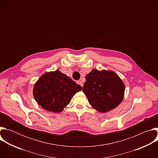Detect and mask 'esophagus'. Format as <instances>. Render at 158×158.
Returning <instances> with one entry per match:
<instances>
[{"mask_svg": "<svg viewBox=\"0 0 158 158\" xmlns=\"http://www.w3.org/2000/svg\"><path fill=\"white\" fill-rule=\"evenodd\" d=\"M77 84H79V85H80L81 86H82V87H83V84L80 81H77Z\"/></svg>", "mask_w": 158, "mask_h": 158, "instance_id": "esophagus-1", "label": "esophagus"}]
</instances>
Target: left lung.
<instances>
[{"label":"left lung","instance_id":"left-lung-1","mask_svg":"<svg viewBox=\"0 0 158 158\" xmlns=\"http://www.w3.org/2000/svg\"><path fill=\"white\" fill-rule=\"evenodd\" d=\"M85 80L82 91L89 104L101 113L115 109L122 102L125 85L116 73L93 69Z\"/></svg>","mask_w":158,"mask_h":158}]
</instances>
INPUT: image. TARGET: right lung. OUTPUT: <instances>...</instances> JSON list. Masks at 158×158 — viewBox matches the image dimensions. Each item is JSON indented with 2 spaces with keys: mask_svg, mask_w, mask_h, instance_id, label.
<instances>
[{
  "mask_svg": "<svg viewBox=\"0 0 158 158\" xmlns=\"http://www.w3.org/2000/svg\"><path fill=\"white\" fill-rule=\"evenodd\" d=\"M82 87L59 70L42 74L35 83L33 95L44 109L60 112Z\"/></svg>",
  "mask_w": 158,
  "mask_h": 158,
  "instance_id": "add662e5",
  "label": "right lung"
}]
</instances>
